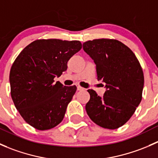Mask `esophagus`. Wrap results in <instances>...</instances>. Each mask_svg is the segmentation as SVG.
<instances>
[{
  "label": "esophagus",
  "instance_id": "obj_1",
  "mask_svg": "<svg viewBox=\"0 0 158 158\" xmlns=\"http://www.w3.org/2000/svg\"><path fill=\"white\" fill-rule=\"evenodd\" d=\"M83 88H82V87L81 86H79V85H78L77 86V90L78 91H82V90H83Z\"/></svg>",
  "mask_w": 158,
  "mask_h": 158
}]
</instances>
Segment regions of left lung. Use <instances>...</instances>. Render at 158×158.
Here are the masks:
<instances>
[{"instance_id": "left-lung-1", "label": "left lung", "mask_w": 158, "mask_h": 158, "mask_svg": "<svg viewBox=\"0 0 158 158\" xmlns=\"http://www.w3.org/2000/svg\"><path fill=\"white\" fill-rule=\"evenodd\" d=\"M96 66L97 79L106 83L103 97L89 89L85 110L91 120L104 128L125 125L142 98L144 73L135 53L116 40L97 39L83 44Z\"/></svg>"}]
</instances>
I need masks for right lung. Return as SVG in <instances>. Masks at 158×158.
Wrapping results in <instances>:
<instances>
[{"label":"right lung","mask_w":158,"mask_h":158,"mask_svg":"<svg viewBox=\"0 0 158 158\" xmlns=\"http://www.w3.org/2000/svg\"><path fill=\"white\" fill-rule=\"evenodd\" d=\"M81 49L78 40H37L16 58L10 72L11 98L32 127L48 130L63 121L76 86L55 83L54 78L67 69V62Z\"/></svg>","instance_id":"obj_1"}]
</instances>
